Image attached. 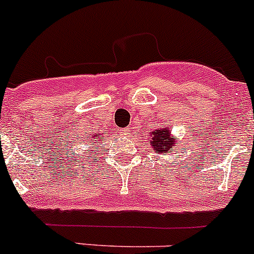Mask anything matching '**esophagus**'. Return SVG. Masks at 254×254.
I'll use <instances>...</instances> for the list:
<instances>
[{
	"label": "esophagus",
	"mask_w": 254,
	"mask_h": 254,
	"mask_svg": "<svg viewBox=\"0 0 254 254\" xmlns=\"http://www.w3.org/2000/svg\"><path fill=\"white\" fill-rule=\"evenodd\" d=\"M130 132H132V128H129V127L124 128V134L125 135H129Z\"/></svg>",
	"instance_id": "34e87169"
}]
</instances>
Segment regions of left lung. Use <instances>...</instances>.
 Returning <instances> with one entry per match:
<instances>
[{"instance_id": "obj_1", "label": "left lung", "mask_w": 254, "mask_h": 254, "mask_svg": "<svg viewBox=\"0 0 254 254\" xmlns=\"http://www.w3.org/2000/svg\"><path fill=\"white\" fill-rule=\"evenodd\" d=\"M150 145L154 151L159 154L169 153L175 145L179 144V138L171 134V129L169 127L158 128L150 133Z\"/></svg>"}]
</instances>
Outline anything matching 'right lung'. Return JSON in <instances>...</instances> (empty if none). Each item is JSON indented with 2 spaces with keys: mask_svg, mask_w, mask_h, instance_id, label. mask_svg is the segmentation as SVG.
<instances>
[{
  "mask_svg": "<svg viewBox=\"0 0 254 254\" xmlns=\"http://www.w3.org/2000/svg\"><path fill=\"white\" fill-rule=\"evenodd\" d=\"M100 138H101V134H98V135H95V134H94V135H89V139H90V140H89V142H93V140H91V139H94V142L98 143L99 140H100Z\"/></svg>",
  "mask_w": 254,
  "mask_h": 254,
  "instance_id": "right-lung-1",
  "label": "right lung"
}]
</instances>
